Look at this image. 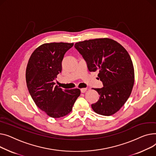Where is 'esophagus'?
Here are the masks:
<instances>
[{"instance_id":"1","label":"esophagus","mask_w":156,"mask_h":156,"mask_svg":"<svg viewBox=\"0 0 156 156\" xmlns=\"http://www.w3.org/2000/svg\"><path fill=\"white\" fill-rule=\"evenodd\" d=\"M86 90H87V89H86V88L80 89V92H81L82 93H84Z\"/></svg>"}]
</instances>
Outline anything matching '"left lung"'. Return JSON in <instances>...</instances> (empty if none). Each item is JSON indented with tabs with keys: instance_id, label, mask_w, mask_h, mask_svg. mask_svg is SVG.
I'll return each mask as SVG.
<instances>
[{
	"instance_id": "left-lung-1",
	"label": "left lung",
	"mask_w": 156,
	"mask_h": 156,
	"mask_svg": "<svg viewBox=\"0 0 156 156\" xmlns=\"http://www.w3.org/2000/svg\"><path fill=\"white\" fill-rule=\"evenodd\" d=\"M76 49L86 62L90 72L99 71L102 88L93 110L105 116L113 115L129 98L134 84V69L129 53L116 41L99 38L76 43Z\"/></svg>"
}]
</instances>
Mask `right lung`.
<instances>
[{"label":"right lung","mask_w":156,"mask_h":156,"mask_svg":"<svg viewBox=\"0 0 156 156\" xmlns=\"http://www.w3.org/2000/svg\"><path fill=\"white\" fill-rule=\"evenodd\" d=\"M74 43H44L36 48L29 59L26 80L29 93L41 110L52 118L68 115L80 96L79 89H63L55 80L62 71L64 55Z\"/></svg>","instance_id":"right-lung-1"}]
</instances>
